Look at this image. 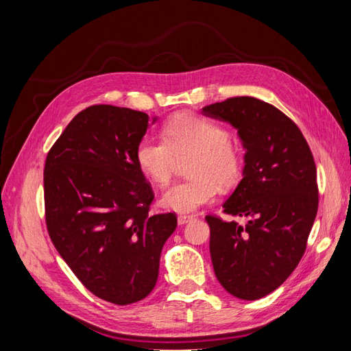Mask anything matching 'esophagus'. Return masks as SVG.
Returning a JSON list of instances; mask_svg holds the SVG:
<instances>
[{"mask_svg":"<svg viewBox=\"0 0 351 351\" xmlns=\"http://www.w3.org/2000/svg\"><path fill=\"white\" fill-rule=\"evenodd\" d=\"M192 219H193L192 215H178V218H177L178 226H184V224H187V222H190Z\"/></svg>","mask_w":351,"mask_h":351,"instance_id":"esophagus-1","label":"esophagus"}]
</instances>
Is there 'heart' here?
<instances>
[{"label": "heart", "instance_id": "heart-1", "mask_svg": "<svg viewBox=\"0 0 351 351\" xmlns=\"http://www.w3.org/2000/svg\"><path fill=\"white\" fill-rule=\"evenodd\" d=\"M162 141L142 137L136 146V162L154 183L165 186L178 161L187 162V182L177 183L162 195V205L190 214L210 204L218 187H234L243 176V152L221 124L195 114L182 112L169 119L161 130Z\"/></svg>", "mask_w": 351, "mask_h": 351}]
</instances>
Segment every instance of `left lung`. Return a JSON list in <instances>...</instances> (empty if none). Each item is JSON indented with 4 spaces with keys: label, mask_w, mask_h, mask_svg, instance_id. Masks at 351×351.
<instances>
[{
    "label": "left lung",
    "mask_w": 351,
    "mask_h": 351,
    "mask_svg": "<svg viewBox=\"0 0 351 351\" xmlns=\"http://www.w3.org/2000/svg\"><path fill=\"white\" fill-rule=\"evenodd\" d=\"M204 112L234 125L247 151L241 182L222 206L249 222L205 217L212 265L230 294L258 300L290 277L306 250L319 202L315 159L297 124L268 102L232 97Z\"/></svg>",
    "instance_id": "left-lung-1"
}]
</instances>
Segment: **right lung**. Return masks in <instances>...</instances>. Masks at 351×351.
<instances>
[{
	"mask_svg": "<svg viewBox=\"0 0 351 351\" xmlns=\"http://www.w3.org/2000/svg\"><path fill=\"white\" fill-rule=\"evenodd\" d=\"M149 115L92 105L52 145L44 169L49 239L79 281L119 306L139 302L158 280L177 215L149 214L155 197L136 162Z\"/></svg>",
	"mask_w": 351,
	"mask_h": 351,
	"instance_id": "obj_1",
	"label": "right lung"
}]
</instances>
